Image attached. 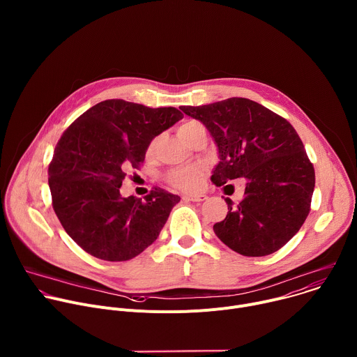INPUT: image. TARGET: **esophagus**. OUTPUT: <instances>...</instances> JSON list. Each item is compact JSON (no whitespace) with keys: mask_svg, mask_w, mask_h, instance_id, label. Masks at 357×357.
I'll list each match as a JSON object with an SVG mask.
<instances>
[{"mask_svg":"<svg viewBox=\"0 0 357 357\" xmlns=\"http://www.w3.org/2000/svg\"><path fill=\"white\" fill-rule=\"evenodd\" d=\"M208 196L206 195H183V200H190V202H203L206 200Z\"/></svg>","mask_w":357,"mask_h":357,"instance_id":"34e87169","label":"esophagus"}]
</instances>
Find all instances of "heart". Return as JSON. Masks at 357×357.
I'll return each instance as SVG.
<instances>
[{
  "label": "heart",
  "mask_w": 357,
  "mask_h": 357,
  "mask_svg": "<svg viewBox=\"0 0 357 357\" xmlns=\"http://www.w3.org/2000/svg\"><path fill=\"white\" fill-rule=\"evenodd\" d=\"M199 132H206V128L196 120H186L178 127V135L188 144ZM152 148H154V142L149 145L148 151H152ZM203 176H205V168L195 164L171 169L167 174V181L182 190H193L199 186Z\"/></svg>",
  "instance_id": "b5f03b06"
}]
</instances>
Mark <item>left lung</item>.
Returning a JSON list of instances; mask_svg holds the SVG:
<instances>
[{
	"mask_svg": "<svg viewBox=\"0 0 357 357\" xmlns=\"http://www.w3.org/2000/svg\"><path fill=\"white\" fill-rule=\"evenodd\" d=\"M213 137L220 162L216 186L244 178L237 206L226 197L227 215L216 223V236L245 257L280 250L301 229L311 211L315 169L295 128L256 101L230 97L206 106H181Z\"/></svg>",
	"mask_w": 357,
	"mask_h": 357,
	"instance_id": "1",
	"label": "left lung"
}]
</instances>
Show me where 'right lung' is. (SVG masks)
Returning <instances> with one entry per match:
<instances>
[{
	"label": "right lung",
	"mask_w": 357,
	"mask_h": 357,
	"mask_svg": "<svg viewBox=\"0 0 357 357\" xmlns=\"http://www.w3.org/2000/svg\"><path fill=\"white\" fill-rule=\"evenodd\" d=\"M175 107L149 109L113 98L84 112L62 134L49 164L54 211L93 257L127 261L160 236L178 195L154 188L144 200L123 197L128 168H139L149 142L179 121Z\"/></svg>",
	"instance_id": "right-lung-1"
}]
</instances>
